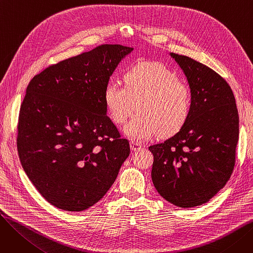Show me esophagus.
Masks as SVG:
<instances>
[{
  "mask_svg": "<svg viewBox=\"0 0 253 253\" xmlns=\"http://www.w3.org/2000/svg\"><path fill=\"white\" fill-rule=\"evenodd\" d=\"M141 147H142V144L139 143V142H137V141H134V140L130 141V148H131V151H132V152H136V151L140 150Z\"/></svg>",
  "mask_w": 253,
  "mask_h": 253,
  "instance_id": "1",
  "label": "esophagus"
}]
</instances>
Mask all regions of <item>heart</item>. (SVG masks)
Returning a JSON list of instances; mask_svg holds the SVG:
<instances>
[{
  "instance_id": "1",
  "label": "heart",
  "mask_w": 253,
  "mask_h": 253,
  "mask_svg": "<svg viewBox=\"0 0 253 253\" xmlns=\"http://www.w3.org/2000/svg\"><path fill=\"white\" fill-rule=\"evenodd\" d=\"M126 87L110 83L104 90V102L114 122L121 124L138 110L124 127L127 136L144 140L174 133L187 121L191 93L174 72L159 62H143L130 68Z\"/></svg>"
}]
</instances>
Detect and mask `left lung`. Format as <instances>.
Here are the masks:
<instances>
[{"label":"left lung","mask_w":253,"mask_h":253,"mask_svg":"<svg viewBox=\"0 0 253 253\" xmlns=\"http://www.w3.org/2000/svg\"><path fill=\"white\" fill-rule=\"evenodd\" d=\"M187 77L191 110L173 136L151 145L152 180L166 201L200 206L230 179L239 139V116L229 84L193 58L169 53Z\"/></svg>","instance_id":"left-lung-1"}]
</instances>
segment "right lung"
<instances>
[{
  "mask_svg": "<svg viewBox=\"0 0 253 253\" xmlns=\"http://www.w3.org/2000/svg\"><path fill=\"white\" fill-rule=\"evenodd\" d=\"M133 48L101 45L35 76L22 101L17 150L24 172L59 209L83 211L115 182L130 154L106 116L104 90Z\"/></svg>",
  "mask_w": 253,
  "mask_h": 253,
  "instance_id": "obj_1",
  "label": "right lung"
}]
</instances>
